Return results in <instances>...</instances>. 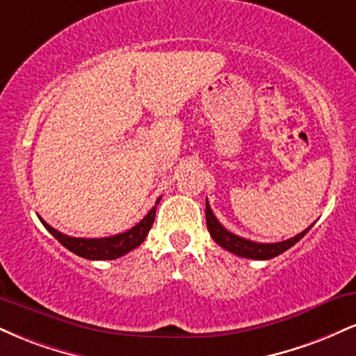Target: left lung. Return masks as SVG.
<instances>
[{
	"mask_svg": "<svg viewBox=\"0 0 356 356\" xmlns=\"http://www.w3.org/2000/svg\"><path fill=\"white\" fill-rule=\"evenodd\" d=\"M206 222L207 229H209L211 238L219 244L220 248L227 249L229 252H234L236 256L248 257V259H271V257L280 256L281 252L288 251L289 248L295 246V244L300 241L303 236L312 229V226L308 229H305L300 234H296L295 238H289L286 241H281V243H256V241H249L241 238V236L232 234L216 219L214 212H212L209 202L206 199Z\"/></svg>",
	"mask_w": 356,
	"mask_h": 356,
	"instance_id": "8db88e82",
	"label": "left lung"
}]
</instances>
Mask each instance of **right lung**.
<instances>
[{
	"label": "right lung",
	"instance_id": "1",
	"mask_svg": "<svg viewBox=\"0 0 356 356\" xmlns=\"http://www.w3.org/2000/svg\"><path fill=\"white\" fill-rule=\"evenodd\" d=\"M161 201V197L157 199L155 206L147 212V216L140 222L136 224L132 229L120 232V234L108 236V238H97V239H87V238H72V236L61 234L60 231L53 229L50 224H47L40 218L43 222V226L47 227V231L58 241L60 244H63L65 248L70 249L72 252H75L76 256L85 257V259L92 261H105V259H117V257L127 254L132 249L140 246L144 243V239L149 234L150 227H152L154 219H155V209H157V204Z\"/></svg>",
	"mask_w": 356,
	"mask_h": 356
}]
</instances>
